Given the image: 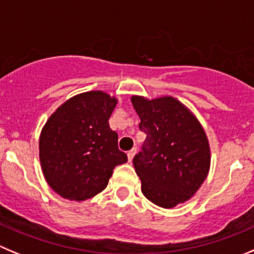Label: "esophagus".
<instances>
[{
	"label": "esophagus",
	"instance_id": "obj_1",
	"mask_svg": "<svg viewBox=\"0 0 254 254\" xmlns=\"http://www.w3.org/2000/svg\"><path fill=\"white\" fill-rule=\"evenodd\" d=\"M136 152H137V149L133 148V149H131V151H129L128 153H127V157H128V162H132V159H133V157H134V154H136Z\"/></svg>",
	"mask_w": 254,
	"mask_h": 254
}]
</instances>
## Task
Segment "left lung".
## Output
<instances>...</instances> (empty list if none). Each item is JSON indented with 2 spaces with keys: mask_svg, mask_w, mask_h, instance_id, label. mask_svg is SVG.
I'll return each instance as SVG.
<instances>
[{
  "mask_svg": "<svg viewBox=\"0 0 254 254\" xmlns=\"http://www.w3.org/2000/svg\"><path fill=\"white\" fill-rule=\"evenodd\" d=\"M139 128L147 134L143 151L133 158L144 197L173 208L193 197L211 167L206 131L194 113L172 96H132Z\"/></svg>",
  "mask_w": 254,
  "mask_h": 254,
  "instance_id": "left-lung-1",
  "label": "left lung"
}]
</instances>
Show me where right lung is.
<instances>
[{
    "label": "right lung",
    "instance_id": "right-lung-1",
    "mask_svg": "<svg viewBox=\"0 0 254 254\" xmlns=\"http://www.w3.org/2000/svg\"><path fill=\"white\" fill-rule=\"evenodd\" d=\"M117 102L103 91L79 93L62 103L42 127L38 148L43 177L64 199L95 197L107 187L113 168L127 162L108 125Z\"/></svg>",
    "mask_w": 254,
    "mask_h": 254
}]
</instances>
